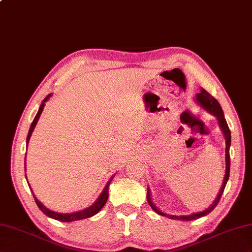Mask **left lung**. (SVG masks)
<instances>
[{
    "label": "left lung",
    "mask_w": 252,
    "mask_h": 252,
    "mask_svg": "<svg viewBox=\"0 0 252 252\" xmlns=\"http://www.w3.org/2000/svg\"><path fill=\"white\" fill-rule=\"evenodd\" d=\"M197 101L200 103V105L202 106V108H204L205 110H207L208 112L212 113L213 115H215L218 120V123H219V126L220 128H221V130L224 134V138H225V175H224V180H223V183H222V186H221V189H220V191L217 195V198L215 199V201L213 202V204L206 208L205 211L203 212H200V213H195V214H191L189 215V216H174V215H169V214H164L163 212H161L160 210H159L158 207H156V205L153 203L152 202V199H151V192H150V189L147 188V195H146V199H147V202H149L150 206L154 210L157 214L161 215V216H165L168 217L170 219H176V220H186V221H189V220H195L198 218H201L205 216V215L210 214L215 207L217 206L218 202L220 201V198H221V195L223 193V190H224V187L226 185V182H228L229 180V175H230V145H231V132H230V129H229V126L228 124H226V121L224 119V114H223V111L221 107H220L219 102L215 99V98L208 93V92H206L204 89H201V92L199 94H197Z\"/></svg>",
    "instance_id": "left-lung-1"
}]
</instances>
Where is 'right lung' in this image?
I'll use <instances>...</instances> for the list:
<instances>
[{
  "label": "right lung",
  "mask_w": 252,
  "mask_h": 252,
  "mask_svg": "<svg viewBox=\"0 0 252 252\" xmlns=\"http://www.w3.org/2000/svg\"><path fill=\"white\" fill-rule=\"evenodd\" d=\"M50 96H51V94H49V95L45 98V99L42 100L41 105H40V107H39L38 112H37V114H36L35 119L33 120L32 124H31L30 130H29V133H28V138H27V143H29V140H30L31 136H32V132H33V130H34V128H35L36 124H37V122H38V120H39V116H40V114H41V112H42V109H44V107H45V102L49 99V97H50ZM112 180H113V177H111V179H110V181L108 182V184L106 185L105 189L102 190L101 194L99 195V198H98V199L96 200V202H95V203H94L93 205H91L90 207L85 208V210L80 211V212L71 213V214L55 213V212H52V211H50V210H48L47 207H45L44 205H42V204L40 203V202L37 200V198L35 197L34 193H33L34 200H35V202H36V204H37V206L40 208V211H41L42 213H44L45 215H47L48 217L53 218V219H55V220H59V221H63V222L76 221V220H81V219H85V218H89V217L94 216V215H96L98 212H99V211L101 210V208L103 207V205L106 204L107 200H108V195H109V185H110V183H111ZM32 192H33V191H32Z\"/></svg>",
  "instance_id": "1"
}]
</instances>
